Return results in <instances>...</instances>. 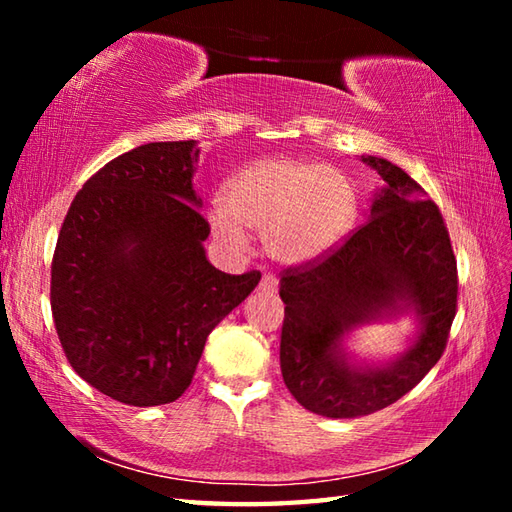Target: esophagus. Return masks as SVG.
<instances>
[{"instance_id": "1", "label": "esophagus", "mask_w": 512, "mask_h": 512, "mask_svg": "<svg viewBox=\"0 0 512 512\" xmlns=\"http://www.w3.org/2000/svg\"><path fill=\"white\" fill-rule=\"evenodd\" d=\"M259 290L268 292V295H273V292H277V279L273 275H264L262 281H259Z\"/></svg>"}]
</instances>
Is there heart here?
<instances>
[{
    "label": "heart",
    "mask_w": 512,
    "mask_h": 512,
    "mask_svg": "<svg viewBox=\"0 0 512 512\" xmlns=\"http://www.w3.org/2000/svg\"><path fill=\"white\" fill-rule=\"evenodd\" d=\"M358 217L354 184L341 171L295 158L257 160L228 180L224 209L211 213V231L239 250L246 233L264 237L281 264H308L352 233Z\"/></svg>",
    "instance_id": "obj_1"
}]
</instances>
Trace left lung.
I'll return each instance as SVG.
<instances>
[{"mask_svg": "<svg viewBox=\"0 0 512 512\" xmlns=\"http://www.w3.org/2000/svg\"><path fill=\"white\" fill-rule=\"evenodd\" d=\"M380 178L367 222L317 264L288 268L281 374L299 405L325 418H358L389 407L440 361L458 303V270L438 206L400 167L361 156ZM409 316L408 347L389 362H361L349 334Z\"/></svg>", "mask_w": 512, "mask_h": 512, "instance_id": "left-lung-1", "label": "left lung"}]
</instances>
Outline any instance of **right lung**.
Listing matches in <instances>:
<instances>
[{
    "label": "right lung",
    "instance_id": "right-lung-1",
    "mask_svg": "<svg viewBox=\"0 0 512 512\" xmlns=\"http://www.w3.org/2000/svg\"><path fill=\"white\" fill-rule=\"evenodd\" d=\"M195 140L147 143L94 173L65 215L50 306L74 372L132 407L178 400L213 328L262 275L206 259Z\"/></svg>",
    "mask_w": 512,
    "mask_h": 512
}]
</instances>
